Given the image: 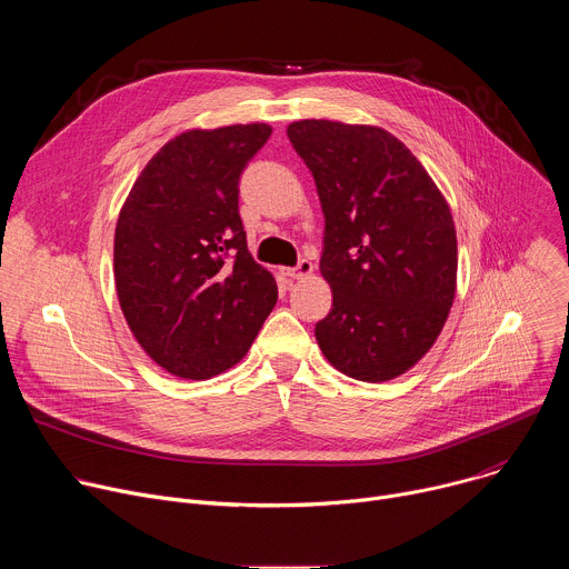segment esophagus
Wrapping results in <instances>:
<instances>
[{
    "label": "esophagus",
    "instance_id": "esophagus-1",
    "mask_svg": "<svg viewBox=\"0 0 569 569\" xmlns=\"http://www.w3.org/2000/svg\"><path fill=\"white\" fill-rule=\"evenodd\" d=\"M286 274H288L290 279H303V277L312 274V263H310L308 259H301L295 268H288V270H286Z\"/></svg>",
    "mask_w": 569,
    "mask_h": 569
}]
</instances>
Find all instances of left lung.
I'll use <instances>...</instances> for the list:
<instances>
[{
	"instance_id": "obj_1",
	"label": "left lung",
	"mask_w": 569,
	"mask_h": 569,
	"mask_svg": "<svg viewBox=\"0 0 569 569\" xmlns=\"http://www.w3.org/2000/svg\"><path fill=\"white\" fill-rule=\"evenodd\" d=\"M288 139L327 222L319 270L333 308L315 323L317 345L356 380H391L430 351L448 319L457 286L450 207L382 128L303 119Z\"/></svg>"
}]
</instances>
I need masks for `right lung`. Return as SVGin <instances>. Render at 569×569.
I'll return each instance as SVG.
<instances>
[{"label":"right lung","instance_id":"add662e5","mask_svg":"<svg viewBox=\"0 0 569 569\" xmlns=\"http://www.w3.org/2000/svg\"><path fill=\"white\" fill-rule=\"evenodd\" d=\"M268 123L189 130L137 178L114 231V283L141 349L169 373L204 380L248 353L277 303L238 213Z\"/></svg>","mask_w":569,"mask_h":569}]
</instances>
